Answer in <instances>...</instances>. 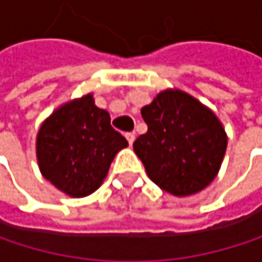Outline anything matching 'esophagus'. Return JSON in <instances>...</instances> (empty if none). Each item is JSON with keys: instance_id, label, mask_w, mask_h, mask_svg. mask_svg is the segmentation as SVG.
Instances as JSON below:
<instances>
[{"instance_id": "1", "label": "esophagus", "mask_w": 262, "mask_h": 262, "mask_svg": "<svg viewBox=\"0 0 262 262\" xmlns=\"http://www.w3.org/2000/svg\"><path fill=\"white\" fill-rule=\"evenodd\" d=\"M126 138H127V141H129V144H133V141H135V133H132V132H129V133H126Z\"/></svg>"}]
</instances>
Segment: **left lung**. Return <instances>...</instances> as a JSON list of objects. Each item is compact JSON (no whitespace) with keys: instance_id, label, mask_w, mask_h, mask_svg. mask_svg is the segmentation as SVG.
I'll return each instance as SVG.
<instances>
[{"instance_id":"8db88e82","label":"left lung","mask_w":262,"mask_h":262,"mask_svg":"<svg viewBox=\"0 0 262 262\" xmlns=\"http://www.w3.org/2000/svg\"><path fill=\"white\" fill-rule=\"evenodd\" d=\"M148 127L133 142L148 178L174 195L202 191L217 176L228 139L217 117L182 91H164L141 109Z\"/></svg>"}]
</instances>
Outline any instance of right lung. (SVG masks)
<instances>
[{"mask_svg":"<svg viewBox=\"0 0 262 262\" xmlns=\"http://www.w3.org/2000/svg\"><path fill=\"white\" fill-rule=\"evenodd\" d=\"M127 145L89 94L63 104L42 124L36 153L47 181L71 197H84L103 183L115 155Z\"/></svg>","mask_w":262,"mask_h":262,"instance_id":"obj_1","label":"right lung"}]
</instances>
